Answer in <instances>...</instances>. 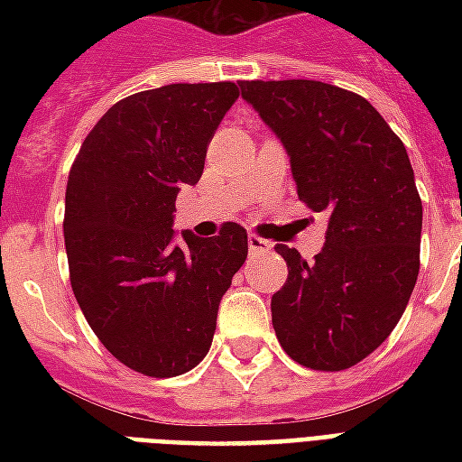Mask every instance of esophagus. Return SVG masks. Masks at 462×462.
<instances>
[{
  "label": "esophagus",
  "mask_w": 462,
  "mask_h": 462,
  "mask_svg": "<svg viewBox=\"0 0 462 462\" xmlns=\"http://www.w3.org/2000/svg\"><path fill=\"white\" fill-rule=\"evenodd\" d=\"M247 247H250L252 254H262V252L272 250L270 240H264L260 235H247Z\"/></svg>",
  "instance_id": "obj_1"
}]
</instances>
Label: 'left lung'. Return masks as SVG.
<instances>
[{
  "label": "left lung",
  "instance_id": "obj_1",
  "mask_svg": "<svg viewBox=\"0 0 462 462\" xmlns=\"http://www.w3.org/2000/svg\"><path fill=\"white\" fill-rule=\"evenodd\" d=\"M240 88L290 152L300 200L329 215L314 262L274 247L290 270L272 297L274 334L301 366L351 368L388 339L418 280L423 205L406 145L364 96L339 86Z\"/></svg>",
  "mask_w": 462,
  "mask_h": 462
}]
</instances>
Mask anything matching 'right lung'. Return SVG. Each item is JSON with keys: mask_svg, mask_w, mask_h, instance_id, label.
Wrapping results in <instances>:
<instances>
[{"mask_svg": "<svg viewBox=\"0 0 462 462\" xmlns=\"http://www.w3.org/2000/svg\"><path fill=\"white\" fill-rule=\"evenodd\" d=\"M232 81L171 84L114 104L81 143L66 182L64 242L76 301L98 341L143 376H180L210 351L217 307L247 260V232H182L172 212L195 185Z\"/></svg>", "mask_w": 462, "mask_h": 462, "instance_id": "1", "label": "right lung"}]
</instances>
